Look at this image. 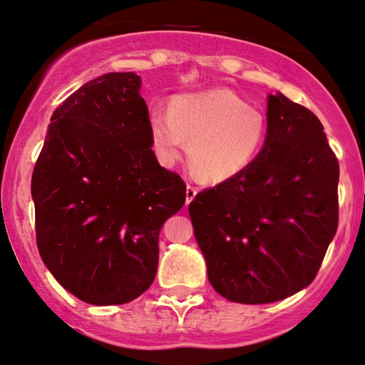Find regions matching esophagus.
<instances>
[{
    "mask_svg": "<svg viewBox=\"0 0 365 365\" xmlns=\"http://www.w3.org/2000/svg\"><path fill=\"white\" fill-rule=\"evenodd\" d=\"M187 200H185V204L188 205L190 204V202L193 200V198H195V195H197V188L195 187H192V185H187Z\"/></svg>",
    "mask_w": 365,
    "mask_h": 365,
    "instance_id": "34e87169",
    "label": "esophagus"
}]
</instances>
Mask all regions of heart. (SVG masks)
Segmentation results:
<instances>
[{"label":"heart","mask_w":365,"mask_h":365,"mask_svg":"<svg viewBox=\"0 0 365 365\" xmlns=\"http://www.w3.org/2000/svg\"><path fill=\"white\" fill-rule=\"evenodd\" d=\"M148 126L161 163L172 165L188 141V163L205 182H224L246 170L259 155L266 135L261 110L227 89L173 99L168 114L151 110Z\"/></svg>","instance_id":"obj_1"}]
</instances>
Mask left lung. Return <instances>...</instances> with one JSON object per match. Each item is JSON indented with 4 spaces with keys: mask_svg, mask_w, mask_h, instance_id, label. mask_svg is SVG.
<instances>
[{
    "mask_svg": "<svg viewBox=\"0 0 365 365\" xmlns=\"http://www.w3.org/2000/svg\"><path fill=\"white\" fill-rule=\"evenodd\" d=\"M339 160L320 119L283 94L267 98L256 160L188 205L210 284L261 305L315 279L339 225Z\"/></svg>",
    "mask_w": 365,
    "mask_h": 365,
    "instance_id": "left-lung-1",
    "label": "left lung"
}]
</instances>
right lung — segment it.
I'll return each mask as SVG.
<instances>
[{"label": "right lung", "mask_w": 365, "mask_h": 365, "mask_svg": "<svg viewBox=\"0 0 365 365\" xmlns=\"http://www.w3.org/2000/svg\"><path fill=\"white\" fill-rule=\"evenodd\" d=\"M140 87L135 72H110L68 96L31 175L41 259L91 305H123L150 288L161 225L187 198L151 150Z\"/></svg>", "instance_id": "obj_1"}]
</instances>
